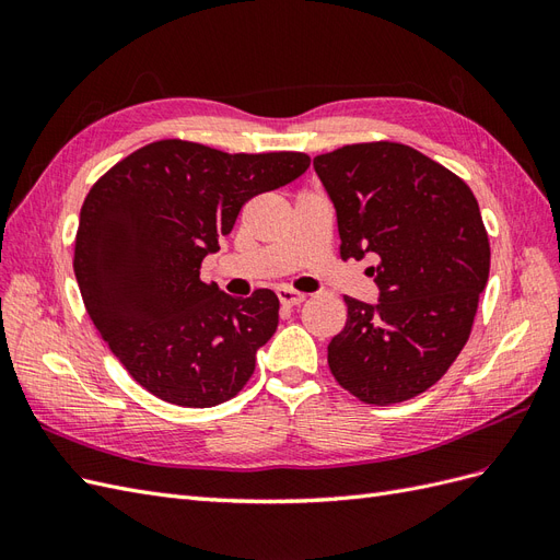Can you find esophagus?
<instances>
[{"mask_svg": "<svg viewBox=\"0 0 560 560\" xmlns=\"http://www.w3.org/2000/svg\"><path fill=\"white\" fill-rule=\"evenodd\" d=\"M278 299H280L282 306L292 308V306H301V303L306 301V294H301V292H296V290H290V287H280V290H278Z\"/></svg>", "mask_w": 560, "mask_h": 560, "instance_id": "34e87169", "label": "esophagus"}]
</instances>
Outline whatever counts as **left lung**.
Listing matches in <instances>:
<instances>
[{
    "label": "left lung",
    "instance_id": "left-lung-1",
    "mask_svg": "<svg viewBox=\"0 0 560 560\" xmlns=\"http://www.w3.org/2000/svg\"><path fill=\"white\" fill-rule=\"evenodd\" d=\"M313 165L334 200L341 259H378L369 268L376 306L343 296L331 374L364 404L411 399L446 374L471 334L490 270L479 202L448 167L399 142L346 144Z\"/></svg>",
    "mask_w": 560,
    "mask_h": 560
}]
</instances>
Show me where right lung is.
<instances>
[{
    "label": "right lung",
    "instance_id": "right-lung-1",
    "mask_svg": "<svg viewBox=\"0 0 560 560\" xmlns=\"http://www.w3.org/2000/svg\"><path fill=\"white\" fill-rule=\"evenodd\" d=\"M301 151L226 154L159 140L132 151L83 200L74 276L97 334L147 393L186 409L229 401L276 334L280 301L247 299L200 280L254 196L306 173Z\"/></svg>",
    "mask_w": 560,
    "mask_h": 560
}]
</instances>
